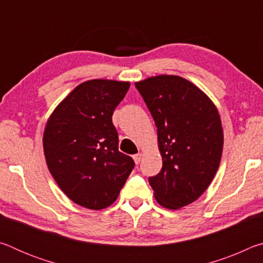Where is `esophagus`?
<instances>
[{
    "instance_id": "esophagus-1",
    "label": "esophagus",
    "mask_w": 263,
    "mask_h": 263,
    "mask_svg": "<svg viewBox=\"0 0 263 263\" xmlns=\"http://www.w3.org/2000/svg\"><path fill=\"white\" fill-rule=\"evenodd\" d=\"M141 157H142V155H141L140 153L133 155V160H135V162H136L137 164L141 161Z\"/></svg>"
}]
</instances>
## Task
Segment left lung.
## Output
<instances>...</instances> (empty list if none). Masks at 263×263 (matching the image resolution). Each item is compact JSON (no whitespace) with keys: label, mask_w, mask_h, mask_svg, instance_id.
Here are the masks:
<instances>
[{"label":"left lung","mask_w":263,"mask_h":263,"mask_svg":"<svg viewBox=\"0 0 263 263\" xmlns=\"http://www.w3.org/2000/svg\"><path fill=\"white\" fill-rule=\"evenodd\" d=\"M158 128L162 168L148 182L159 204L179 209L210 185L220 163L222 127L218 110L197 87L176 75L137 82Z\"/></svg>","instance_id":"obj_1"}]
</instances>
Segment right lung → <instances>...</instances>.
Returning a JSON list of instances; mask_svg holds the SVG:
<instances>
[{
    "label": "right lung",
    "mask_w": 263,
    "mask_h": 263,
    "mask_svg": "<svg viewBox=\"0 0 263 263\" xmlns=\"http://www.w3.org/2000/svg\"><path fill=\"white\" fill-rule=\"evenodd\" d=\"M128 82L90 80L74 89L53 111L44 131L47 167L60 189L79 205L92 210L117 199L135 168L118 151L112 114Z\"/></svg>",
    "instance_id": "right-lung-1"
}]
</instances>
